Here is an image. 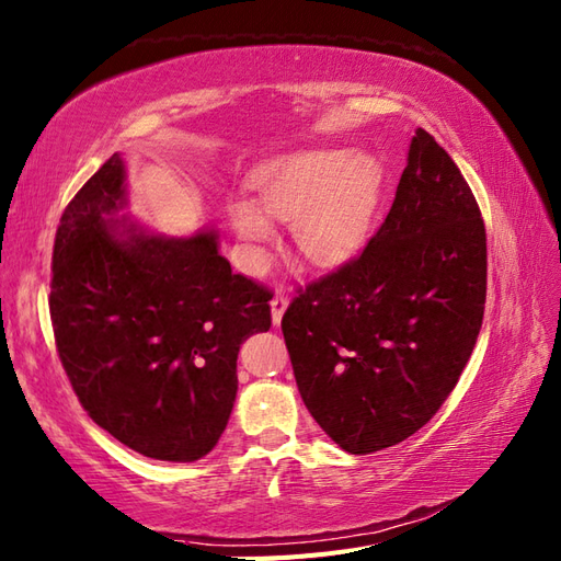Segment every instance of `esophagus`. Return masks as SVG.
Here are the masks:
<instances>
[{
    "mask_svg": "<svg viewBox=\"0 0 561 561\" xmlns=\"http://www.w3.org/2000/svg\"><path fill=\"white\" fill-rule=\"evenodd\" d=\"M286 306H289V301H286L284 294H275V298L270 301V308H272V324H279L282 322V316Z\"/></svg>",
    "mask_w": 561,
    "mask_h": 561,
    "instance_id": "obj_1",
    "label": "esophagus"
}]
</instances>
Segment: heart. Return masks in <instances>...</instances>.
<instances>
[{"label":"heart","instance_id":"b5f03b06","mask_svg":"<svg viewBox=\"0 0 561 561\" xmlns=\"http://www.w3.org/2000/svg\"><path fill=\"white\" fill-rule=\"evenodd\" d=\"M385 172L366 150H301L253 174L257 203L231 198L227 217L243 243H265L272 219H291L298 253L322 267L354 257L368 239Z\"/></svg>","mask_w":561,"mask_h":561}]
</instances>
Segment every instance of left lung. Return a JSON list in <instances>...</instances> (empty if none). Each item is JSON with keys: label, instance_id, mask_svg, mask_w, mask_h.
Returning a JSON list of instances; mask_svg holds the SVG:
<instances>
[{"label": "left lung", "instance_id": "obj_1", "mask_svg": "<svg viewBox=\"0 0 561 561\" xmlns=\"http://www.w3.org/2000/svg\"><path fill=\"white\" fill-rule=\"evenodd\" d=\"M488 245L459 167L415 128L392 210L366 251L282 318L298 392L348 454L411 437L457 387L485 310Z\"/></svg>", "mask_w": 561, "mask_h": 561}]
</instances>
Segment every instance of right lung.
I'll return each mask as SVG.
<instances>
[{
    "instance_id": "obj_1",
    "label": "right lung",
    "mask_w": 561,
    "mask_h": 561,
    "mask_svg": "<svg viewBox=\"0 0 561 561\" xmlns=\"http://www.w3.org/2000/svg\"><path fill=\"white\" fill-rule=\"evenodd\" d=\"M119 152L61 215L49 316L78 401L142 457L198 461L237 401V358L267 332L270 291L233 275L217 231L164 237L122 215Z\"/></svg>"
}]
</instances>
